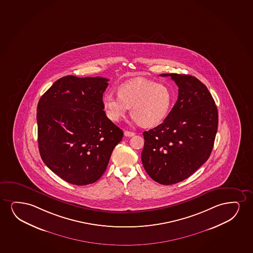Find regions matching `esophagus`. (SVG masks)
<instances>
[{
    "label": "esophagus",
    "instance_id": "esophagus-1",
    "mask_svg": "<svg viewBox=\"0 0 253 253\" xmlns=\"http://www.w3.org/2000/svg\"><path fill=\"white\" fill-rule=\"evenodd\" d=\"M125 136H127V137H131V136H134V135H135V133H134V132L128 131V130H125Z\"/></svg>",
    "mask_w": 253,
    "mask_h": 253
}]
</instances>
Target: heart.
I'll use <instances>...</instances> for the list:
<instances>
[{"label":"heart","mask_w":253,"mask_h":253,"mask_svg":"<svg viewBox=\"0 0 253 253\" xmlns=\"http://www.w3.org/2000/svg\"><path fill=\"white\" fill-rule=\"evenodd\" d=\"M172 100V93L167 85L148 80H135L122 84L118 87V96L105 93L102 103L112 121H119L131 107L135 121L143 127H154L168 117Z\"/></svg>","instance_id":"b5f03b06"}]
</instances>
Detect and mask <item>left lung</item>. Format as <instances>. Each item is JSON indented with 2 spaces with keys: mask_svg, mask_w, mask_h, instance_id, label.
<instances>
[{
  "mask_svg": "<svg viewBox=\"0 0 253 253\" xmlns=\"http://www.w3.org/2000/svg\"><path fill=\"white\" fill-rule=\"evenodd\" d=\"M170 76L178 86L176 104L164 122L143 132L141 162L164 185L186 179L210 158L218 127V111L207 86L194 76Z\"/></svg>",
  "mask_w": 253,
  "mask_h": 253,
  "instance_id": "obj_1",
  "label": "left lung"
}]
</instances>
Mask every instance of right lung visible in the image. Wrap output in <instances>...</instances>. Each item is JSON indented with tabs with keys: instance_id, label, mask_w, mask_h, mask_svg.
Wrapping results in <instances>:
<instances>
[{
	"instance_id": "obj_1",
	"label": "right lung",
	"mask_w": 253,
	"mask_h": 253,
	"mask_svg": "<svg viewBox=\"0 0 253 253\" xmlns=\"http://www.w3.org/2000/svg\"><path fill=\"white\" fill-rule=\"evenodd\" d=\"M108 79L64 76L54 82L37 107L38 142L44 164L76 185L100 178L124 132L102 103Z\"/></svg>"
}]
</instances>
